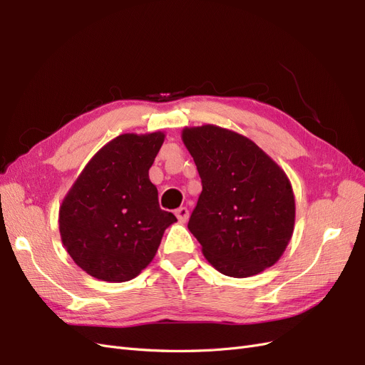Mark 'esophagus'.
Returning <instances> with one entry per match:
<instances>
[{
    "label": "esophagus",
    "instance_id": "obj_1",
    "mask_svg": "<svg viewBox=\"0 0 365 365\" xmlns=\"http://www.w3.org/2000/svg\"><path fill=\"white\" fill-rule=\"evenodd\" d=\"M175 215H176V217H178L180 222L184 224V222H187V219H189V210H187L185 207H180L175 212Z\"/></svg>",
    "mask_w": 365,
    "mask_h": 365
}]
</instances>
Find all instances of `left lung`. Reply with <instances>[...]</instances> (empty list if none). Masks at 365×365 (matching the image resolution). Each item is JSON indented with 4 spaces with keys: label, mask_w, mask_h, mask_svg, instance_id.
<instances>
[{
    "label": "left lung",
    "mask_w": 365,
    "mask_h": 365,
    "mask_svg": "<svg viewBox=\"0 0 365 365\" xmlns=\"http://www.w3.org/2000/svg\"><path fill=\"white\" fill-rule=\"evenodd\" d=\"M181 138L202 181L189 230L207 262L236 279L272 267L294 233L295 197L288 175L235 130L185 126Z\"/></svg>",
    "instance_id": "8db88e82"
}]
</instances>
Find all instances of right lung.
<instances>
[{
	"instance_id": "add662e5",
	"label": "right lung",
	"mask_w": 365,
	"mask_h": 365,
	"mask_svg": "<svg viewBox=\"0 0 365 365\" xmlns=\"http://www.w3.org/2000/svg\"><path fill=\"white\" fill-rule=\"evenodd\" d=\"M164 132L121 134L86 163L59 207L62 244L91 277L121 283L153 260L176 217L158 205L149 169Z\"/></svg>"
}]
</instances>
